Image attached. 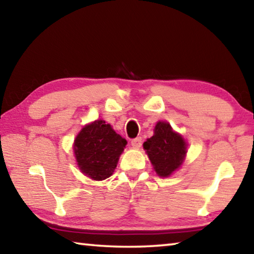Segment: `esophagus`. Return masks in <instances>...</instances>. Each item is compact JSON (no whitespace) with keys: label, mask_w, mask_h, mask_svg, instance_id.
Here are the masks:
<instances>
[{"label":"esophagus","mask_w":254,"mask_h":254,"mask_svg":"<svg viewBox=\"0 0 254 254\" xmlns=\"http://www.w3.org/2000/svg\"><path fill=\"white\" fill-rule=\"evenodd\" d=\"M131 145L132 147H136V148L142 146V137H136V138L131 139Z\"/></svg>","instance_id":"obj_1"}]
</instances>
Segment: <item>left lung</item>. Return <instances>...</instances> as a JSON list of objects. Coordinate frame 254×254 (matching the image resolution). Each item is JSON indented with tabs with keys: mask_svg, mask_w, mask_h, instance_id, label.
Returning <instances> with one entry per match:
<instances>
[{
	"mask_svg": "<svg viewBox=\"0 0 254 254\" xmlns=\"http://www.w3.org/2000/svg\"><path fill=\"white\" fill-rule=\"evenodd\" d=\"M143 146L160 177L171 176L182 164L187 153L185 139L164 122L156 124L154 135Z\"/></svg>",
	"mask_w": 254,
	"mask_h": 254,
	"instance_id": "obj_1",
	"label": "left lung"
}]
</instances>
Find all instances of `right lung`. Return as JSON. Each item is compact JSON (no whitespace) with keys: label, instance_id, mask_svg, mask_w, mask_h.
<instances>
[{"label":"right lung","instance_id":"1","mask_svg":"<svg viewBox=\"0 0 254 254\" xmlns=\"http://www.w3.org/2000/svg\"><path fill=\"white\" fill-rule=\"evenodd\" d=\"M126 144L109 124L97 120L83 128L74 143L78 168L93 180H105L114 172Z\"/></svg>","mask_w":254,"mask_h":254}]
</instances>
